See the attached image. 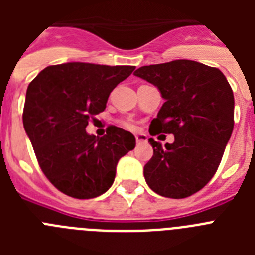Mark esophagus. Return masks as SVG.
<instances>
[{
    "instance_id": "34e87169",
    "label": "esophagus",
    "mask_w": 255,
    "mask_h": 255,
    "mask_svg": "<svg viewBox=\"0 0 255 255\" xmlns=\"http://www.w3.org/2000/svg\"><path fill=\"white\" fill-rule=\"evenodd\" d=\"M135 139H136V143H147L148 138L145 134H138L135 135Z\"/></svg>"
}]
</instances>
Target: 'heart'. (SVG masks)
I'll use <instances>...</instances> for the list:
<instances>
[{"label":"heart","instance_id":"heart-1","mask_svg":"<svg viewBox=\"0 0 255 255\" xmlns=\"http://www.w3.org/2000/svg\"><path fill=\"white\" fill-rule=\"evenodd\" d=\"M124 125H125V128H128V129H134L135 128L134 124L130 123V121H125V123H124Z\"/></svg>","mask_w":255,"mask_h":255}]
</instances>
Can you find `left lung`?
Listing matches in <instances>:
<instances>
[{"instance_id":"obj_1","label":"left lung","mask_w":255,"mask_h":255,"mask_svg":"<svg viewBox=\"0 0 255 255\" xmlns=\"http://www.w3.org/2000/svg\"><path fill=\"white\" fill-rule=\"evenodd\" d=\"M134 75L155 85L164 100L150 135L175 136L164 145L148 140L153 157L144 166L145 181L162 197H190L213 177L233 134V89L220 70L191 60L141 66Z\"/></svg>"}]
</instances>
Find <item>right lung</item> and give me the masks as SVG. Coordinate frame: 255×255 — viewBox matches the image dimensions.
Wrapping results in <instances>:
<instances>
[{"instance_id":"obj_1","label":"right lung","mask_w":255,"mask_h":255,"mask_svg":"<svg viewBox=\"0 0 255 255\" xmlns=\"http://www.w3.org/2000/svg\"><path fill=\"white\" fill-rule=\"evenodd\" d=\"M134 69L67 62L46 67L29 84L24 129L43 173L64 194L91 199L106 193L119 159L134 149V135L117 126H108L102 138L85 131Z\"/></svg>"}]
</instances>
